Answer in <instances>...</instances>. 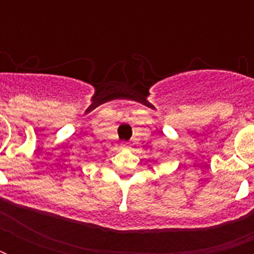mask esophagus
<instances>
[{"mask_svg":"<svg viewBox=\"0 0 254 254\" xmlns=\"http://www.w3.org/2000/svg\"><path fill=\"white\" fill-rule=\"evenodd\" d=\"M121 147H123V149H129V147H130V145H129L127 142H123L121 143Z\"/></svg>","mask_w":254,"mask_h":254,"instance_id":"1","label":"esophagus"}]
</instances>
